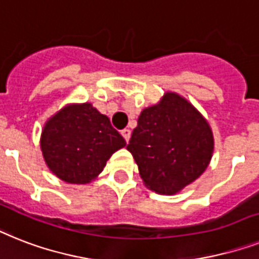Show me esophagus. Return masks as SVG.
<instances>
[{"label":"esophagus","mask_w":259,"mask_h":259,"mask_svg":"<svg viewBox=\"0 0 259 259\" xmlns=\"http://www.w3.org/2000/svg\"><path fill=\"white\" fill-rule=\"evenodd\" d=\"M121 134H122V137L125 138L126 142H129L130 136H132V132H130V129H123L122 132H121Z\"/></svg>","instance_id":"esophagus-1"}]
</instances>
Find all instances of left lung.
Here are the masks:
<instances>
[{"mask_svg": "<svg viewBox=\"0 0 259 259\" xmlns=\"http://www.w3.org/2000/svg\"><path fill=\"white\" fill-rule=\"evenodd\" d=\"M127 150L149 190L174 195L207 169L214 136L194 105L181 94L166 92L157 104L141 111Z\"/></svg>", "mask_w": 259, "mask_h": 259, "instance_id": "8db88e82", "label": "left lung"}]
</instances>
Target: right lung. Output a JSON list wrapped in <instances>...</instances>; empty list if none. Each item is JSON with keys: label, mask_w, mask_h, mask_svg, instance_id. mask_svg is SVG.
I'll return each instance as SVG.
<instances>
[{"label": "right lung", "mask_w": 259, "mask_h": 259, "mask_svg": "<svg viewBox=\"0 0 259 259\" xmlns=\"http://www.w3.org/2000/svg\"><path fill=\"white\" fill-rule=\"evenodd\" d=\"M125 145L110 119L90 102L65 105L46 121L39 140L50 171L74 185L97 180L113 153Z\"/></svg>", "instance_id": "obj_1"}]
</instances>
